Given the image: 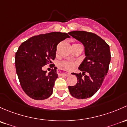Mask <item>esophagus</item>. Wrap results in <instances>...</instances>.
<instances>
[{
	"instance_id": "34e87169",
	"label": "esophagus",
	"mask_w": 127,
	"mask_h": 127,
	"mask_svg": "<svg viewBox=\"0 0 127 127\" xmlns=\"http://www.w3.org/2000/svg\"><path fill=\"white\" fill-rule=\"evenodd\" d=\"M58 73H59L61 75H64L65 76H69L70 74V73H67V72H61V71H59Z\"/></svg>"
}]
</instances>
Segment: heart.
<instances>
[{"label":"heart","instance_id":"1","mask_svg":"<svg viewBox=\"0 0 127 127\" xmlns=\"http://www.w3.org/2000/svg\"><path fill=\"white\" fill-rule=\"evenodd\" d=\"M60 66L66 70H71L74 66V64L71 62H67V61H64L60 64Z\"/></svg>","mask_w":127,"mask_h":127}]
</instances>
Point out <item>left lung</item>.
Here are the masks:
<instances>
[{"label": "left lung", "instance_id": "8db88e82", "mask_svg": "<svg viewBox=\"0 0 127 127\" xmlns=\"http://www.w3.org/2000/svg\"><path fill=\"white\" fill-rule=\"evenodd\" d=\"M68 34L83 44L86 56L78 68L83 73H71L76 76L78 82L74 86H68L69 91L76 98H87L97 92L108 73L111 57L109 46L92 32L76 31Z\"/></svg>", "mask_w": 127, "mask_h": 127}]
</instances>
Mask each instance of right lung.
I'll use <instances>...</instances> for the list:
<instances>
[{
  "instance_id": "obj_1",
  "label": "right lung",
  "mask_w": 127,
  "mask_h": 127,
  "mask_svg": "<svg viewBox=\"0 0 127 127\" xmlns=\"http://www.w3.org/2000/svg\"><path fill=\"white\" fill-rule=\"evenodd\" d=\"M68 33L53 32L36 35L19 46L15 55L16 71L22 89L32 98L44 100L53 94L55 81L58 78L57 68L47 74L42 67L52 64L56 58L57 44L70 37Z\"/></svg>"
}]
</instances>
